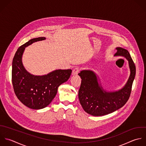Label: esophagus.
<instances>
[{"label":"esophagus","instance_id":"obj_1","mask_svg":"<svg viewBox=\"0 0 146 146\" xmlns=\"http://www.w3.org/2000/svg\"><path fill=\"white\" fill-rule=\"evenodd\" d=\"M79 71H80V70H79V68H75L73 70L72 74L73 76L77 75L78 73H79Z\"/></svg>","mask_w":146,"mask_h":146}]
</instances>
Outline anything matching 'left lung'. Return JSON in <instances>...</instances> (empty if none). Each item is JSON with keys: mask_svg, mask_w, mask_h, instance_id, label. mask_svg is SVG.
Instances as JSON below:
<instances>
[{"mask_svg": "<svg viewBox=\"0 0 146 146\" xmlns=\"http://www.w3.org/2000/svg\"><path fill=\"white\" fill-rule=\"evenodd\" d=\"M114 56H122L129 62L130 70L125 85L117 91L107 92L98 81V76L91 70H82L78 73L82 81L78 91L80 102L85 112L93 116H102L123 107L127 102L136 74V68L127 50L117 47Z\"/></svg>", "mask_w": 146, "mask_h": 146, "instance_id": "8db88e82", "label": "left lung"}]
</instances>
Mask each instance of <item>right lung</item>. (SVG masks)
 I'll return each mask as SVG.
<instances>
[{
	"label": "right lung",
	"instance_id": "add662e5",
	"mask_svg": "<svg viewBox=\"0 0 146 146\" xmlns=\"http://www.w3.org/2000/svg\"><path fill=\"white\" fill-rule=\"evenodd\" d=\"M34 38L20 46L12 61V82L17 98L27 107L35 110L48 106L55 97L58 86L69 78L71 69H58L43 76H35L24 67L22 56L25 47L35 42L45 40Z\"/></svg>",
	"mask_w": 146,
	"mask_h": 146
}]
</instances>
